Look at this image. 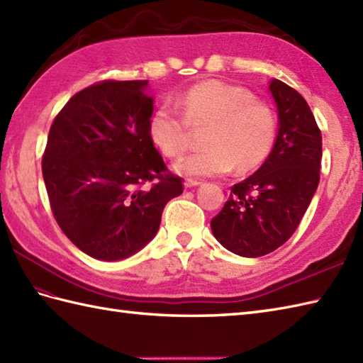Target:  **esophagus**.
<instances>
[{
    "label": "esophagus",
    "instance_id": "esophagus-1",
    "mask_svg": "<svg viewBox=\"0 0 363 363\" xmlns=\"http://www.w3.org/2000/svg\"><path fill=\"white\" fill-rule=\"evenodd\" d=\"M199 181L196 179H186V182H184V186H186V189H191V187H198L199 186Z\"/></svg>",
    "mask_w": 363,
    "mask_h": 363
}]
</instances>
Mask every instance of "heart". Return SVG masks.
Instances as JSON below:
<instances>
[{
    "label": "heart",
    "mask_w": 363,
    "mask_h": 363,
    "mask_svg": "<svg viewBox=\"0 0 363 363\" xmlns=\"http://www.w3.org/2000/svg\"><path fill=\"white\" fill-rule=\"evenodd\" d=\"M182 112L164 104L151 115L150 135L167 157H179L194 138V129L206 128V148L181 159L177 173L218 176L235 167L238 173L256 169L272 152L277 135L276 113L248 89L218 79L203 81L179 98Z\"/></svg>",
    "instance_id": "b5f03b06"
}]
</instances>
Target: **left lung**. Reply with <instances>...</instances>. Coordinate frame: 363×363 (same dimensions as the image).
Segmentation results:
<instances>
[{
    "instance_id": "8db88e82",
    "label": "left lung",
    "mask_w": 363,
    "mask_h": 363,
    "mask_svg": "<svg viewBox=\"0 0 363 363\" xmlns=\"http://www.w3.org/2000/svg\"><path fill=\"white\" fill-rule=\"evenodd\" d=\"M279 130L272 152L256 173L235 184L211 221L215 238L242 257H260L295 233L320 182L321 130L306 99L273 79Z\"/></svg>"
}]
</instances>
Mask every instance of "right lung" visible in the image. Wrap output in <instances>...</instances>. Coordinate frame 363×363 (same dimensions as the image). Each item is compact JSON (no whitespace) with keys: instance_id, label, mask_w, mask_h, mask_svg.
I'll return each mask as SVG.
<instances>
[{"instance_id":"right-lung-1","label":"right lung","mask_w":363,"mask_h":363,"mask_svg":"<svg viewBox=\"0 0 363 363\" xmlns=\"http://www.w3.org/2000/svg\"><path fill=\"white\" fill-rule=\"evenodd\" d=\"M146 89L148 81L96 82L72 96L50 129L42 173L52 215L94 259L140 251L157 234L165 204L184 190L154 148Z\"/></svg>"}]
</instances>
